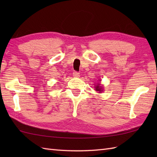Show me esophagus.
I'll list each match as a JSON object with an SVG mask.
<instances>
[{
  "label": "esophagus",
  "mask_w": 157,
  "mask_h": 157,
  "mask_svg": "<svg viewBox=\"0 0 157 157\" xmlns=\"http://www.w3.org/2000/svg\"><path fill=\"white\" fill-rule=\"evenodd\" d=\"M73 75L74 76V77H75V78H79V73L78 72V71H74L73 72Z\"/></svg>",
  "instance_id": "1"
}]
</instances>
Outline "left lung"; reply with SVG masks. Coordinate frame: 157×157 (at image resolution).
Here are the masks:
<instances>
[{
	"mask_svg": "<svg viewBox=\"0 0 157 157\" xmlns=\"http://www.w3.org/2000/svg\"><path fill=\"white\" fill-rule=\"evenodd\" d=\"M96 90L98 91L99 92H101L102 91V86H101V85H100L99 84H98V85L96 86Z\"/></svg>",
	"mask_w": 157,
	"mask_h": 157,
	"instance_id": "8db88e82",
	"label": "left lung"
}]
</instances>
